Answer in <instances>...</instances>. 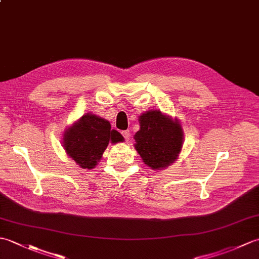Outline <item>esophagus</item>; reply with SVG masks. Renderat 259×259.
<instances>
[{
    "label": "esophagus",
    "mask_w": 259,
    "mask_h": 259,
    "mask_svg": "<svg viewBox=\"0 0 259 259\" xmlns=\"http://www.w3.org/2000/svg\"><path fill=\"white\" fill-rule=\"evenodd\" d=\"M122 136H123V138H124L125 141H129V139H130V131L129 130L122 131Z\"/></svg>",
    "instance_id": "esophagus-1"
}]
</instances>
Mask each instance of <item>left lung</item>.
Returning <instances> with one entry per match:
<instances>
[{
    "mask_svg": "<svg viewBox=\"0 0 259 259\" xmlns=\"http://www.w3.org/2000/svg\"><path fill=\"white\" fill-rule=\"evenodd\" d=\"M140 130L135 135V148L151 169L161 170L178 159L183 148L184 131L177 119L160 110H149L139 117Z\"/></svg>",
    "mask_w": 259,
    "mask_h": 259,
    "instance_id": "1",
    "label": "left lung"
}]
</instances>
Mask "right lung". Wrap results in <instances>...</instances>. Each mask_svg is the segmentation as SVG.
Wrapping results in <instances>:
<instances>
[{
	"label": "right lung",
	"instance_id": "right-lung-1",
	"mask_svg": "<svg viewBox=\"0 0 259 259\" xmlns=\"http://www.w3.org/2000/svg\"><path fill=\"white\" fill-rule=\"evenodd\" d=\"M108 120L87 113L64 131L63 147L70 158L83 169H92L100 161L109 142L123 141Z\"/></svg>",
	"mask_w": 259,
	"mask_h": 259
}]
</instances>
